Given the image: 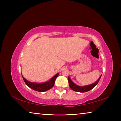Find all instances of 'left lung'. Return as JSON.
<instances>
[{
	"label": "left lung",
	"instance_id": "8db88e82",
	"mask_svg": "<svg viewBox=\"0 0 121 121\" xmlns=\"http://www.w3.org/2000/svg\"><path fill=\"white\" fill-rule=\"evenodd\" d=\"M101 76L99 77V78L98 79L97 81H96L95 83L92 84L91 85H89L87 86H78L76 85L75 83H73L72 81H71L70 78L68 77V82H69V85L70 88L73 90V91L78 92H87L90 91L93 89V88L95 86V85L97 84L99 82L100 80V78H101Z\"/></svg>",
	"mask_w": 121,
	"mask_h": 121
}]
</instances>
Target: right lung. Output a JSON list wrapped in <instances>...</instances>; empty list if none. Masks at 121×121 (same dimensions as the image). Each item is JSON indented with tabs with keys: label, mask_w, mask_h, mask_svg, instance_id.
Wrapping results in <instances>:
<instances>
[{
	"label": "right lung",
	"mask_w": 121,
	"mask_h": 121,
	"mask_svg": "<svg viewBox=\"0 0 121 121\" xmlns=\"http://www.w3.org/2000/svg\"><path fill=\"white\" fill-rule=\"evenodd\" d=\"M59 73H56V74L54 76L50 81L45 83H31L30 82L28 81L24 78L23 77V79L24 82L26 84V85L28 86L30 88H31L32 90L35 91H38V92H44L51 89L54 85L55 81L56 79L58 76Z\"/></svg>",
	"instance_id": "obj_1"
}]
</instances>
